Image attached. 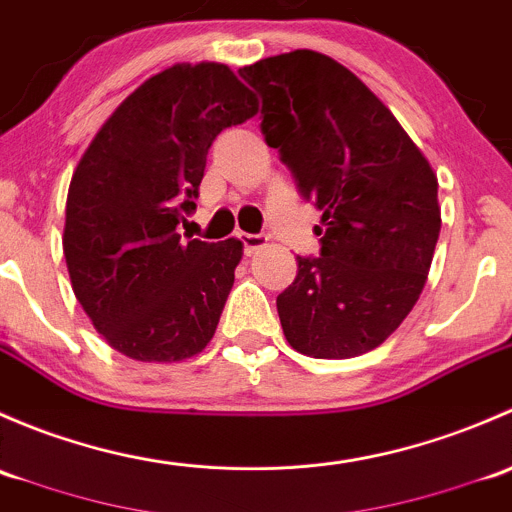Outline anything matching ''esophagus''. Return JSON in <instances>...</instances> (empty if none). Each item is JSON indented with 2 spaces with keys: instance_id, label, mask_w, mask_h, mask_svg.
Returning <instances> with one entry per match:
<instances>
[{
  "instance_id": "1",
  "label": "esophagus",
  "mask_w": 512,
  "mask_h": 512,
  "mask_svg": "<svg viewBox=\"0 0 512 512\" xmlns=\"http://www.w3.org/2000/svg\"><path fill=\"white\" fill-rule=\"evenodd\" d=\"M241 244H244L246 256H251L268 244V236L266 234H241Z\"/></svg>"
}]
</instances>
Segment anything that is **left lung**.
<instances>
[{
	"label": "left lung",
	"instance_id": "8db88e82",
	"mask_svg": "<svg viewBox=\"0 0 512 512\" xmlns=\"http://www.w3.org/2000/svg\"><path fill=\"white\" fill-rule=\"evenodd\" d=\"M261 130L323 212L320 256L276 298L293 350L347 360L382 345L424 291L441 231L439 179L392 110L342 63L298 49L239 68Z\"/></svg>",
	"mask_w": 512,
	"mask_h": 512
}]
</instances>
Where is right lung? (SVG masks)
<instances>
[{
	"label": "right lung",
	"instance_id": "add662e5",
	"mask_svg": "<svg viewBox=\"0 0 512 512\" xmlns=\"http://www.w3.org/2000/svg\"><path fill=\"white\" fill-rule=\"evenodd\" d=\"M258 113L224 63H175L115 108L71 177L63 256L73 293L113 350L140 362L199 355L244 256L177 234L224 128Z\"/></svg>",
	"mask_w": 512,
	"mask_h": 512
}]
</instances>
